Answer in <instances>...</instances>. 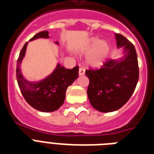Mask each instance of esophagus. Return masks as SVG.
Wrapping results in <instances>:
<instances>
[{
    "mask_svg": "<svg viewBox=\"0 0 154 154\" xmlns=\"http://www.w3.org/2000/svg\"><path fill=\"white\" fill-rule=\"evenodd\" d=\"M79 75H83L85 74V69L83 67H79Z\"/></svg>",
    "mask_w": 154,
    "mask_h": 154,
    "instance_id": "obj_1",
    "label": "esophagus"
}]
</instances>
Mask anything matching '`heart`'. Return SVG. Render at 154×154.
Segmentation results:
<instances>
[{"mask_svg":"<svg viewBox=\"0 0 154 154\" xmlns=\"http://www.w3.org/2000/svg\"><path fill=\"white\" fill-rule=\"evenodd\" d=\"M86 51H91L87 58L88 64L93 67L100 66L105 60L109 51V46L106 42H101L98 38H94L91 40L89 45L85 49Z\"/></svg>","mask_w":154,"mask_h":154,"instance_id":"1","label":"heart"}]
</instances>
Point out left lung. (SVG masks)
Masks as SVG:
<instances>
[{"label": "left lung", "instance_id": "left-lung-1", "mask_svg": "<svg viewBox=\"0 0 154 154\" xmlns=\"http://www.w3.org/2000/svg\"><path fill=\"white\" fill-rule=\"evenodd\" d=\"M117 45L125 48V56L116 61L106 60L98 69L86 70L89 78L87 95L92 106L100 112L117 110L127 103L139 78L136 50L121 34H115Z\"/></svg>", "mask_w": 154, "mask_h": 154}]
</instances>
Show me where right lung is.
I'll list each match as a JSON object with an SVG mask.
<instances>
[{"label": "right lung", "mask_w": 154, "mask_h": 154, "mask_svg": "<svg viewBox=\"0 0 154 154\" xmlns=\"http://www.w3.org/2000/svg\"><path fill=\"white\" fill-rule=\"evenodd\" d=\"M48 37V32L42 31L36 33L31 40ZM27 44L28 43H25L22 48L17 63L16 74L20 92L27 103L33 108L42 112L55 111L63 104L67 87L78 78L79 66L72 69H67L58 64L56 70L45 79L38 83H29L22 76L20 69Z\"/></svg>", "instance_id": "right-lung-1"}]
</instances>
